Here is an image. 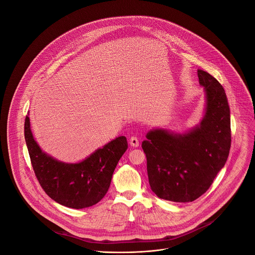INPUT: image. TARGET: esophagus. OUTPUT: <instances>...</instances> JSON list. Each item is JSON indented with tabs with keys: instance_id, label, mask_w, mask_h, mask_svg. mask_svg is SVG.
Masks as SVG:
<instances>
[{
	"instance_id": "34e87169",
	"label": "esophagus",
	"mask_w": 255,
	"mask_h": 255,
	"mask_svg": "<svg viewBox=\"0 0 255 255\" xmlns=\"http://www.w3.org/2000/svg\"><path fill=\"white\" fill-rule=\"evenodd\" d=\"M130 144H131V146H133V147H138L139 146V140H138V138L136 136H132L130 138Z\"/></svg>"
}]
</instances>
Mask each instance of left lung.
Segmentation results:
<instances>
[{"label":"left lung","mask_w":255,"mask_h":255,"mask_svg":"<svg viewBox=\"0 0 255 255\" xmlns=\"http://www.w3.org/2000/svg\"><path fill=\"white\" fill-rule=\"evenodd\" d=\"M205 88V115L199 125L184 134L153 129L142 142L148 180L160 199L188 203L205 194L225 165L231 146L230 109L221 84L198 69Z\"/></svg>","instance_id":"left-lung-1"}]
</instances>
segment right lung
I'll return each mask as SVG.
<instances>
[{
  "instance_id": "add662e5",
  "label": "right lung",
  "mask_w": 255,
  "mask_h": 255,
  "mask_svg": "<svg viewBox=\"0 0 255 255\" xmlns=\"http://www.w3.org/2000/svg\"><path fill=\"white\" fill-rule=\"evenodd\" d=\"M24 135L32 167L41 188L56 203L72 209L91 207L110 188L118 161L128 148L125 136H119L78 163L59 161L41 150L34 140L28 115Z\"/></svg>"
}]
</instances>
